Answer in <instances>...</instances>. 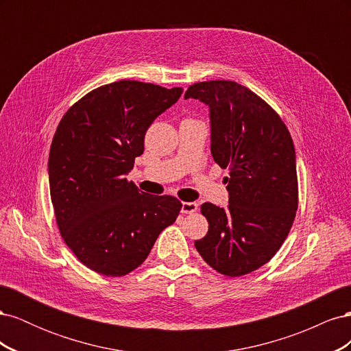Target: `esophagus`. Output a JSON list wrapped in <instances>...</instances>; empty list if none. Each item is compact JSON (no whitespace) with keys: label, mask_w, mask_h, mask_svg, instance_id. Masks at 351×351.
I'll use <instances>...</instances> for the list:
<instances>
[{"label":"esophagus","mask_w":351,"mask_h":351,"mask_svg":"<svg viewBox=\"0 0 351 351\" xmlns=\"http://www.w3.org/2000/svg\"><path fill=\"white\" fill-rule=\"evenodd\" d=\"M199 209V205L196 202H183L182 204V212L183 214H193Z\"/></svg>","instance_id":"obj_1"}]
</instances>
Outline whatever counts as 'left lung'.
Here are the masks:
<instances>
[{
	"label": "left lung",
	"mask_w": 351,
	"mask_h": 351,
	"mask_svg": "<svg viewBox=\"0 0 351 351\" xmlns=\"http://www.w3.org/2000/svg\"><path fill=\"white\" fill-rule=\"evenodd\" d=\"M189 98L209 105L210 152L230 171V204L200 206L209 228L195 246L217 272L241 277L271 261L293 226L299 183L291 134L278 112L240 83L199 82L186 90Z\"/></svg>",
	"instance_id": "obj_1"
}]
</instances>
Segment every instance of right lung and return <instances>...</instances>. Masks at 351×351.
Instances as JSON below:
<instances>
[{"instance_id": "obj_1", "label": "right lung", "mask_w": 351, "mask_h": 351, "mask_svg": "<svg viewBox=\"0 0 351 351\" xmlns=\"http://www.w3.org/2000/svg\"><path fill=\"white\" fill-rule=\"evenodd\" d=\"M182 88L120 80L74 102L49 151V192L62 240L89 269L123 277L149 254L182 202L149 195L125 178L145 149L146 130Z\"/></svg>"}]
</instances>
